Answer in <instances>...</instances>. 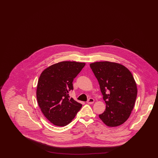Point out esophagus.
Masks as SVG:
<instances>
[{
    "mask_svg": "<svg viewBox=\"0 0 158 158\" xmlns=\"http://www.w3.org/2000/svg\"><path fill=\"white\" fill-rule=\"evenodd\" d=\"M88 104H93L94 102V99H93L92 98H89L88 99V101H87V102H86Z\"/></svg>",
    "mask_w": 158,
    "mask_h": 158,
    "instance_id": "esophagus-1",
    "label": "esophagus"
}]
</instances>
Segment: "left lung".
Here are the masks:
<instances>
[{"mask_svg":"<svg viewBox=\"0 0 158 158\" xmlns=\"http://www.w3.org/2000/svg\"><path fill=\"white\" fill-rule=\"evenodd\" d=\"M90 67L106 104L105 111L99 117L109 127L118 126L127 120L134 108L137 94L135 79L127 68L117 63L95 62Z\"/></svg>","mask_w":158,"mask_h":158,"instance_id":"1","label":"left lung"}]
</instances>
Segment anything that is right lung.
Listing matches in <instances>:
<instances>
[{
    "label": "right lung",
    "instance_id": "1",
    "mask_svg": "<svg viewBox=\"0 0 158 158\" xmlns=\"http://www.w3.org/2000/svg\"><path fill=\"white\" fill-rule=\"evenodd\" d=\"M85 63L61 61L41 73L38 81V104L45 117L53 124L65 126L75 118L82 105L70 98L73 81Z\"/></svg>",
    "mask_w": 158,
    "mask_h": 158
}]
</instances>
